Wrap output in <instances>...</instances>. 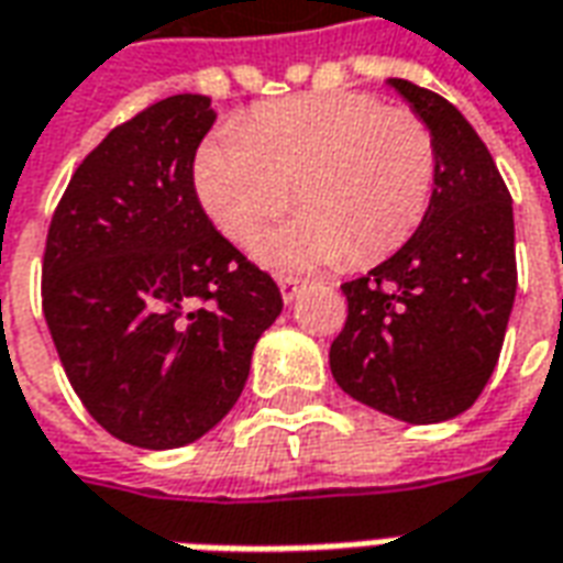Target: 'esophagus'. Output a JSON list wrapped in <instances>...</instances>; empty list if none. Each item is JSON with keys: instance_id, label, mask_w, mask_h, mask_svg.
<instances>
[{"instance_id": "obj_1", "label": "esophagus", "mask_w": 563, "mask_h": 563, "mask_svg": "<svg viewBox=\"0 0 563 563\" xmlns=\"http://www.w3.org/2000/svg\"><path fill=\"white\" fill-rule=\"evenodd\" d=\"M277 283H280V295L286 305H289V301H295V298H298V292L305 289V280H298V277H286V274H280V277H277Z\"/></svg>"}]
</instances>
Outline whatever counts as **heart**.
I'll use <instances>...</instances> for the list:
<instances>
[{
    "instance_id": "heart-1",
    "label": "heart",
    "mask_w": 563,
    "mask_h": 563,
    "mask_svg": "<svg viewBox=\"0 0 563 563\" xmlns=\"http://www.w3.org/2000/svg\"><path fill=\"white\" fill-rule=\"evenodd\" d=\"M437 184V141L422 117L367 92H317L256 108L198 150L196 189L213 225L280 268L379 262L422 225ZM296 196H291V189Z\"/></svg>"
}]
</instances>
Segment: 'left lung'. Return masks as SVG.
Instances as JSON below:
<instances>
[{
  "label": "left lung",
  "mask_w": 563,
  "mask_h": 563,
  "mask_svg": "<svg viewBox=\"0 0 563 563\" xmlns=\"http://www.w3.org/2000/svg\"><path fill=\"white\" fill-rule=\"evenodd\" d=\"M437 141V184L407 244L343 283L346 322L329 350L350 398L410 424L464 413L495 371L516 301L512 198L455 104L391 78Z\"/></svg>",
  "instance_id": "1"
}]
</instances>
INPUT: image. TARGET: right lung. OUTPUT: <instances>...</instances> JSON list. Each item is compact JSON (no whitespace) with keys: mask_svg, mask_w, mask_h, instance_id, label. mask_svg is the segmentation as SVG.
Returning <instances> with one entry per match:
<instances>
[{"mask_svg":"<svg viewBox=\"0 0 563 563\" xmlns=\"http://www.w3.org/2000/svg\"><path fill=\"white\" fill-rule=\"evenodd\" d=\"M217 114L168 96L80 162L47 229L42 310L87 413L141 449L208 434L244 391L283 298L201 208L192 162Z\"/></svg>","mask_w":563,"mask_h":563,"instance_id":"obj_1","label":"right lung"}]
</instances>
